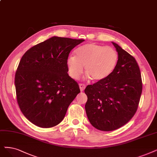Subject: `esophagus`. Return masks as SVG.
<instances>
[{"mask_svg":"<svg viewBox=\"0 0 157 157\" xmlns=\"http://www.w3.org/2000/svg\"><path fill=\"white\" fill-rule=\"evenodd\" d=\"M79 87H80V91H82L86 88V85L84 84H79Z\"/></svg>","mask_w":157,"mask_h":157,"instance_id":"obj_1","label":"esophagus"}]
</instances>
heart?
<instances>
[{
	"mask_svg": "<svg viewBox=\"0 0 157 157\" xmlns=\"http://www.w3.org/2000/svg\"><path fill=\"white\" fill-rule=\"evenodd\" d=\"M118 59L117 52L113 48L95 43L86 44L75 50V57L67 60V67L70 77L77 79L83 72L93 80H102L112 73Z\"/></svg>",
	"mask_w": 157,
	"mask_h": 157,
	"instance_id": "obj_1",
	"label": "heart"
}]
</instances>
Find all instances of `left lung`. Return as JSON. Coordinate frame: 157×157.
<instances>
[{
	"mask_svg": "<svg viewBox=\"0 0 157 157\" xmlns=\"http://www.w3.org/2000/svg\"><path fill=\"white\" fill-rule=\"evenodd\" d=\"M117 66L112 73L84 90L86 112L92 126L104 131L115 130L135 115L140 102L142 82L135 59L115 42Z\"/></svg>",
	"mask_w": 157,
	"mask_h": 157,
	"instance_id": "1",
	"label": "left lung"
}]
</instances>
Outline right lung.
Instances as JSON below:
<instances>
[{
	"instance_id": "obj_1",
	"label": "right lung",
	"mask_w": 157,
	"mask_h": 157,
	"mask_svg": "<svg viewBox=\"0 0 157 157\" xmlns=\"http://www.w3.org/2000/svg\"><path fill=\"white\" fill-rule=\"evenodd\" d=\"M53 36L24 54L15 76L17 103L23 115L40 128L58 125L71 102L80 92L67 74L70 52L84 42Z\"/></svg>"
}]
</instances>
